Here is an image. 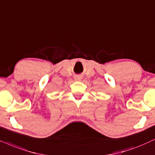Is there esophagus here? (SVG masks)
Masks as SVG:
<instances>
[{"label": "esophagus", "instance_id": "obj_1", "mask_svg": "<svg viewBox=\"0 0 155 155\" xmlns=\"http://www.w3.org/2000/svg\"><path fill=\"white\" fill-rule=\"evenodd\" d=\"M74 79H75L76 81H81V77H80V76H76V77L74 78Z\"/></svg>", "mask_w": 155, "mask_h": 155}]
</instances>
